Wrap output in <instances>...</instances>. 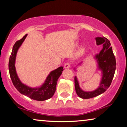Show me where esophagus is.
Here are the masks:
<instances>
[{"mask_svg": "<svg viewBox=\"0 0 127 127\" xmlns=\"http://www.w3.org/2000/svg\"><path fill=\"white\" fill-rule=\"evenodd\" d=\"M70 67V63H69V62H67V63H66L65 65H64V68L65 69H69Z\"/></svg>", "mask_w": 127, "mask_h": 127, "instance_id": "obj_1", "label": "esophagus"}]
</instances>
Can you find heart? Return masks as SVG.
I'll list each match as a JSON object with an SVG mask.
<instances>
[{"label": "heart", "mask_w": 127, "mask_h": 127, "mask_svg": "<svg viewBox=\"0 0 127 127\" xmlns=\"http://www.w3.org/2000/svg\"><path fill=\"white\" fill-rule=\"evenodd\" d=\"M84 51V48L83 47H81L80 48V50H79V55H81L83 53V52Z\"/></svg>", "instance_id": "b5f03b06"}]
</instances>
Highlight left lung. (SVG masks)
<instances>
[{"instance_id": "8db88e82", "label": "left lung", "mask_w": 127, "mask_h": 127, "mask_svg": "<svg viewBox=\"0 0 127 127\" xmlns=\"http://www.w3.org/2000/svg\"><path fill=\"white\" fill-rule=\"evenodd\" d=\"M95 40L98 46L101 44L103 46V48L99 53L94 56L95 60L96 61L98 70L101 72V80L99 86L96 89L92 91H85L80 87L77 77H74V86L76 94L80 98L83 99L94 98L106 91L110 86L116 68V58L109 40L105 37H95ZM81 63L82 62L78 64V65H80ZM76 67H74V70H76Z\"/></svg>"}]
</instances>
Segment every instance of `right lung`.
Instances as JSON below:
<instances>
[{"label": "right lung", "instance_id": "obj_1", "mask_svg": "<svg viewBox=\"0 0 127 127\" xmlns=\"http://www.w3.org/2000/svg\"><path fill=\"white\" fill-rule=\"evenodd\" d=\"M27 36V34L20 40L16 41L13 46L11 55H10L8 62L10 76L14 86L21 94L33 100L43 101L51 98L54 94L56 90L57 81L61 75L64 69L62 66H60L51 71L47 76L43 84L40 87H31L22 83L17 73L15 64L17 52Z\"/></svg>", "mask_w": 127, "mask_h": 127}]
</instances>
